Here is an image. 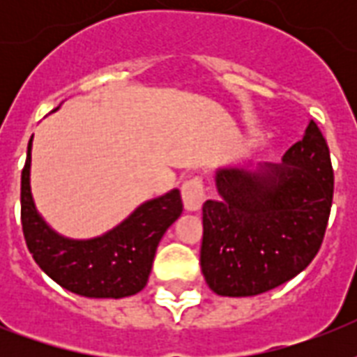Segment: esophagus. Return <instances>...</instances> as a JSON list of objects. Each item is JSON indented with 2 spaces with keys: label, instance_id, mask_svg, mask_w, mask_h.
Instances as JSON below:
<instances>
[{
  "label": "esophagus",
  "instance_id": "esophagus-1",
  "mask_svg": "<svg viewBox=\"0 0 357 357\" xmlns=\"http://www.w3.org/2000/svg\"><path fill=\"white\" fill-rule=\"evenodd\" d=\"M181 196H183V204L187 211H200L206 200V189L202 183L200 178L187 179L181 187Z\"/></svg>",
  "mask_w": 357,
  "mask_h": 357
}]
</instances>
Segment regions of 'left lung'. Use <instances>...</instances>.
I'll list each match as a JSON object with an SVG mask.
<instances>
[{"label": "left lung", "instance_id": "8db88e82", "mask_svg": "<svg viewBox=\"0 0 357 357\" xmlns=\"http://www.w3.org/2000/svg\"><path fill=\"white\" fill-rule=\"evenodd\" d=\"M204 204L202 274L220 296H255L293 280L317 255L333 198L330 150L310 120L282 162L217 168Z\"/></svg>", "mask_w": 357, "mask_h": 357}]
</instances>
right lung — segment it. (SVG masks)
<instances>
[{
  "mask_svg": "<svg viewBox=\"0 0 357 357\" xmlns=\"http://www.w3.org/2000/svg\"><path fill=\"white\" fill-rule=\"evenodd\" d=\"M31 150L33 137L22 170V228L36 265L61 287L86 298H123L142 291L159 241L183 211L179 189L142 202L128 218L98 237H64L44 220L35 206Z\"/></svg>",
  "mask_w": 357,
  "mask_h": 357,
  "instance_id": "1",
  "label": "right lung"
}]
</instances>
